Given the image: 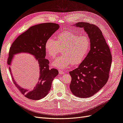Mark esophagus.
Wrapping results in <instances>:
<instances>
[{"instance_id": "esophagus-1", "label": "esophagus", "mask_w": 123, "mask_h": 123, "mask_svg": "<svg viewBox=\"0 0 123 123\" xmlns=\"http://www.w3.org/2000/svg\"><path fill=\"white\" fill-rule=\"evenodd\" d=\"M58 71H59V73L60 75H62V74H63L64 73H65V71H64L60 70V69H59Z\"/></svg>"}]
</instances>
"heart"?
<instances>
[{"label": "heart", "instance_id": "b5f03b06", "mask_svg": "<svg viewBox=\"0 0 123 123\" xmlns=\"http://www.w3.org/2000/svg\"><path fill=\"white\" fill-rule=\"evenodd\" d=\"M45 49L52 58H55L62 49L63 55L52 64L55 67L64 69L71 64L78 65L85 60L90 49V41L87 36L66 31L58 35L57 41L52 37L48 38Z\"/></svg>", "mask_w": 123, "mask_h": 123}]
</instances>
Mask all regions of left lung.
Segmentation results:
<instances>
[{"label":"left lung","instance_id":"obj_1","mask_svg":"<svg viewBox=\"0 0 123 123\" xmlns=\"http://www.w3.org/2000/svg\"><path fill=\"white\" fill-rule=\"evenodd\" d=\"M83 28L90 41V50L78 68L69 72L70 89L77 97H92L107 82L112 57L110 48L98 26L86 22L75 24Z\"/></svg>","mask_w":123,"mask_h":123}]
</instances>
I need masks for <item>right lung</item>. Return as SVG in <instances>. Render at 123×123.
Returning <instances> with one entry per match:
<instances>
[{"instance_id": "obj_1", "label": "right lung", "mask_w": 123, "mask_h": 123, "mask_svg": "<svg viewBox=\"0 0 123 123\" xmlns=\"http://www.w3.org/2000/svg\"><path fill=\"white\" fill-rule=\"evenodd\" d=\"M60 28L57 24L47 23L36 25L30 27L20 35L13 42L9 51L7 64L10 65L13 55L20 52L29 53L35 56L40 67L39 82L32 91L21 88L12 80L18 89L26 98L39 100L48 94L52 86L53 79L58 74L57 69H49V61L45 58V44L48 38ZM9 71H10V68Z\"/></svg>"}]
</instances>
